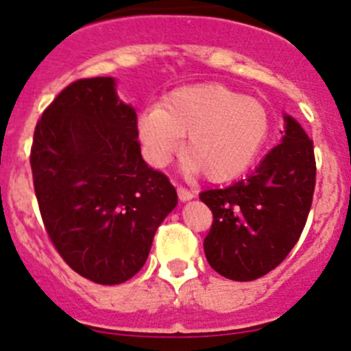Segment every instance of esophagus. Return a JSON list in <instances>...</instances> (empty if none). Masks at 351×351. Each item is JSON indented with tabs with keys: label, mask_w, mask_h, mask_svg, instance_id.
<instances>
[{
	"label": "esophagus",
	"mask_w": 351,
	"mask_h": 351,
	"mask_svg": "<svg viewBox=\"0 0 351 351\" xmlns=\"http://www.w3.org/2000/svg\"><path fill=\"white\" fill-rule=\"evenodd\" d=\"M178 197L182 202H186V200H190V198L195 197V193H193L192 190L185 189V186H178Z\"/></svg>",
	"instance_id": "esophagus-1"
}]
</instances>
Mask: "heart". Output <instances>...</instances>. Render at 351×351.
I'll return each instance as SVG.
<instances>
[{
  "instance_id": "obj_1",
  "label": "heart",
  "mask_w": 351,
  "mask_h": 351,
  "mask_svg": "<svg viewBox=\"0 0 351 351\" xmlns=\"http://www.w3.org/2000/svg\"><path fill=\"white\" fill-rule=\"evenodd\" d=\"M268 134L270 112L263 101L221 83L178 88L137 119V137L151 165L165 166L186 136L183 156L189 168L215 183L243 175Z\"/></svg>"
}]
</instances>
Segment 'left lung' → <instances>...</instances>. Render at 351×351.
<instances>
[{"mask_svg":"<svg viewBox=\"0 0 351 351\" xmlns=\"http://www.w3.org/2000/svg\"><path fill=\"white\" fill-rule=\"evenodd\" d=\"M314 186V144L287 115L282 144L247 178L200 193L214 217L204 239L208 265L238 282L256 280L277 268L302 234Z\"/></svg>","mask_w":351,"mask_h":351,"instance_id":"obj_1","label":"left lung"}]
</instances>
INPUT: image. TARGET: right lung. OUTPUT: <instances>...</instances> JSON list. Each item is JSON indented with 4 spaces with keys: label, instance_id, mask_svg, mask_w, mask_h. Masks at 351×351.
Returning <instances> with one entry per match:
<instances>
[{
    "label": "right lung",
    "instance_id": "obj_1",
    "mask_svg": "<svg viewBox=\"0 0 351 351\" xmlns=\"http://www.w3.org/2000/svg\"><path fill=\"white\" fill-rule=\"evenodd\" d=\"M35 197L62 260L101 285L144 267L156 229L178 197L141 156L137 115L113 77L67 84L38 119L30 149Z\"/></svg>",
    "mask_w": 351,
    "mask_h": 351
}]
</instances>
